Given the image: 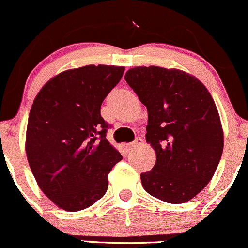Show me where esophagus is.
I'll list each match as a JSON object with an SVG mask.
<instances>
[{
	"instance_id": "obj_1",
	"label": "esophagus",
	"mask_w": 248,
	"mask_h": 248,
	"mask_svg": "<svg viewBox=\"0 0 248 248\" xmlns=\"http://www.w3.org/2000/svg\"><path fill=\"white\" fill-rule=\"evenodd\" d=\"M142 142H144V141H142L141 138H137V139H135L134 141L131 142V144L127 145V148H128V150H132V148L139 147V146L142 145Z\"/></svg>"
}]
</instances>
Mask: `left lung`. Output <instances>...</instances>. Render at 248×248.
Returning a JSON list of instances; mask_svg holds the SVG:
<instances>
[{"instance_id": "8db88e82", "label": "left lung", "mask_w": 248, "mask_h": 248, "mask_svg": "<svg viewBox=\"0 0 248 248\" xmlns=\"http://www.w3.org/2000/svg\"><path fill=\"white\" fill-rule=\"evenodd\" d=\"M124 79L148 113L146 141L155 166L141 173L146 191L179 204L194 199L215 173L223 131L212 95L201 80L177 69L137 66Z\"/></svg>"}]
</instances>
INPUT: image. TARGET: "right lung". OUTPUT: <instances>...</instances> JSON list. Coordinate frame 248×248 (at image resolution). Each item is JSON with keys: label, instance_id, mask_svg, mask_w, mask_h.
Returning <instances> with one entry per match:
<instances>
[{"label": "right lung", "instance_id": "obj_1", "mask_svg": "<svg viewBox=\"0 0 248 248\" xmlns=\"http://www.w3.org/2000/svg\"><path fill=\"white\" fill-rule=\"evenodd\" d=\"M124 71L114 65L66 70L33 102L26 155L41 191L61 209L79 212L102 199L109 172L122 159L106 138L101 104Z\"/></svg>", "mask_w": 248, "mask_h": 248}]
</instances>
